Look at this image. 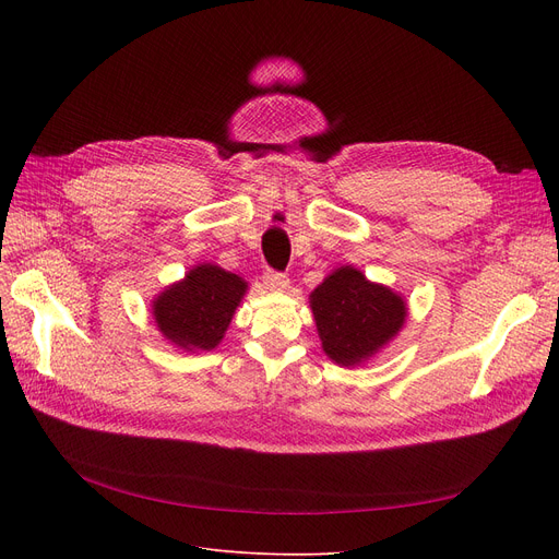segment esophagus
<instances>
[{"label": "esophagus", "mask_w": 559, "mask_h": 559, "mask_svg": "<svg viewBox=\"0 0 559 559\" xmlns=\"http://www.w3.org/2000/svg\"><path fill=\"white\" fill-rule=\"evenodd\" d=\"M262 281H264V285H267V289H272V292H285L287 285H289V278L285 274L272 272V270L264 272Z\"/></svg>", "instance_id": "1"}]
</instances>
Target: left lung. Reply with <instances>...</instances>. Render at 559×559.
I'll list each match as a JSON object with an SVG mask.
<instances>
[{
  "mask_svg": "<svg viewBox=\"0 0 559 559\" xmlns=\"http://www.w3.org/2000/svg\"><path fill=\"white\" fill-rule=\"evenodd\" d=\"M308 299L321 348L340 367H362L376 358L407 319L399 292L369 281L354 264L333 270Z\"/></svg>",
  "mask_w": 559,
  "mask_h": 559,
  "instance_id": "obj_1",
  "label": "left lung"
}]
</instances>
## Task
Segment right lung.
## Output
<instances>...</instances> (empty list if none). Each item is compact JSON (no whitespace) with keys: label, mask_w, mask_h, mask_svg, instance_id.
Returning a JSON list of instances; mask_svg holds the SVG:
<instances>
[{"label":"right lung","mask_w":559,"mask_h":559,"mask_svg":"<svg viewBox=\"0 0 559 559\" xmlns=\"http://www.w3.org/2000/svg\"><path fill=\"white\" fill-rule=\"evenodd\" d=\"M249 283L201 262L181 278L169 283L152 301V314L160 335L176 348L199 354L213 350L224 340L235 310L240 308Z\"/></svg>","instance_id":"1"}]
</instances>
